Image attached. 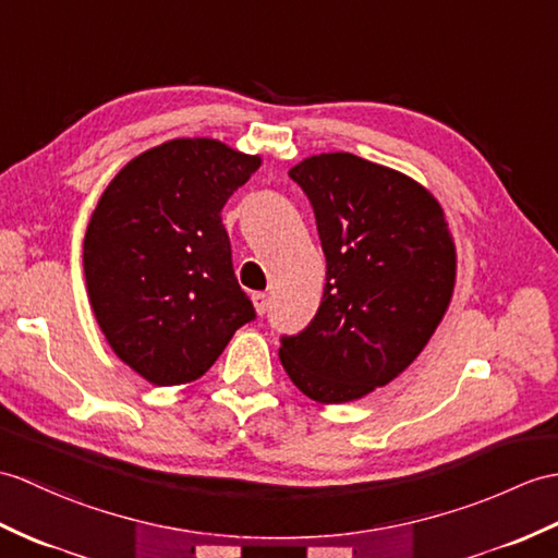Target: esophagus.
I'll list each match as a JSON object with an SVG mask.
<instances>
[{
    "label": "esophagus",
    "instance_id": "esophagus-1",
    "mask_svg": "<svg viewBox=\"0 0 558 558\" xmlns=\"http://www.w3.org/2000/svg\"><path fill=\"white\" fill-rule=\"evenodd\" d=\"M252 302L258 316H264L268 311V294L266 292H252Z\"/></svg>",
    "mask_w": 558,
    "mask_h": 558
}]
</instances>
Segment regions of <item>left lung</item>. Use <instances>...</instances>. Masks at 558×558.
Masks as SVG:
<instances>
[{
  "label": "left lung",
  "instance_id": "8db88e82",
  "mask_svg": "<svg viewBox=\"0 0 558 558\" xmlns=\"http://www.w3.org/2000/svg\"><path fill=\"white\" fill-rule=\"evenodd\" d=\"M290 178L314 206L326 288L278 354L306 397L342 404L395 380L433 338L454 292V242L433 194L392 168L335 151Z\"/></svg>",
  "mask_w": 558,
  "mask_h": 558
}]
</instances>
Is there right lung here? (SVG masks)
I'll use <instances>...</instances> for the list:
<instances>
[{
	"mask_svg": "<svg viewBox=\"0 0 558 558\" xmlns=\"http://www.w3.org/2000/svg\"><path fill=\"white\" fill-rule=\"evenodd\" d=\"M258 166L218 140L180 137L140 154L104 190L83 244L87 294L116 356L145 380L202 378L256 318L220 211Z\"/></svg>",
	"mask_w": 558,
	"mask_h": 558,
	"instance_id": "add662e5",
	"label": "right lung"
}]
</instances>
